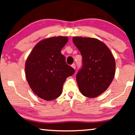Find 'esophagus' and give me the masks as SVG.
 <instances>
[{"label":"esophagus","mask_w":135,"mask_h":135,"mask_svg":"<svg viewBox=\"0 0 135 135\" xmlns=\"http://www.w3.org/2000/svg\"><path fill=\"white\" fill-rule=\"evenodd\" d=\"M71 66H72V67L73 68V69H75V68H76V65H75V64H73L72 65H71Z\"/></svg>","instance_id":"esophagus-1"}]
</instances>
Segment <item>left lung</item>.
Wrapping results in <instances>:
<instances>
[{
  "mask_svg": "<svg viewBox=\"0 0 135 135\" xmlns=\"http://www.w3.org/2000/svg\"><path fill=\"white\" fill-rule=\"evenodd\" d=\"M73 42L82 56V66L76 75L81 94L95 98L110 86L115 74V60L108 47L95 38L74 37Z\"/></svg>",
  "mask_w": 135,
  "mask_h": 135,
  "instance_id": "1",
  "label": "left lung"
}]
</instances>
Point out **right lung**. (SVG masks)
<instances>
[{"mask_svg": "<svg viewBox=\"0 0 135 135\" xmlns=\"http://www.w3.org/2000/svg\"><path fill=\"white\" fill-rule=\"evenodd\" d=\"M67 37H54L41 40L33 47L25 62V76L32 91L50 101L62 93L63 85L75 70L66 64L61 50Z\"/></svg>", "mask_w": 135, "mask_h": 135, "instance_id": "add662e5", "label": "right lung"}]
</instances>
